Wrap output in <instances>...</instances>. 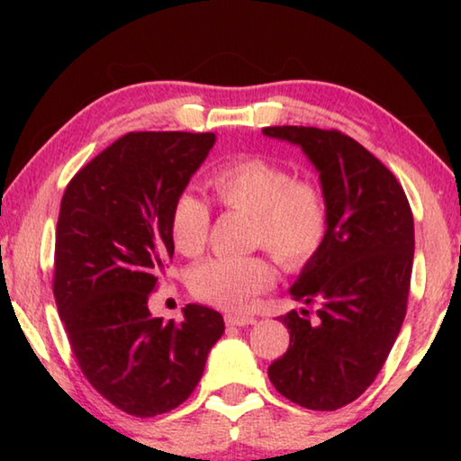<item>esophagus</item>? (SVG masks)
<instances>
[{
  "mask_svg": "<svg viewBox=\"0 0 461 461\" xmlns=\"http://www.w3.org/2000/svg\"><path fill=\"white\" fill-rule=\"evenodd\" d=\"M225 323L231 327H246V325H254L256 319L248 315H225Z\"/></svg>",
  "mask_w": 461,
  "mask_h": 461,
  "instance_id": "esophagus-1",
  "label": "esophagus"
}]
</instances>
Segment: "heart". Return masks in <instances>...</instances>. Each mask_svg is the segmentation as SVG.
<instances>
[{
    "label": "heart",
    "instance_id": "obj_1",
    "mask_svg": "<svg viewBox=\"0 0 461 461\" xmlns=\"http://www.w3.org/2000/svg\"><path fill=\"white\" fill-rule=\"evenodd\" d=\"M215 201L228 212L248 213L249 241L270 252L280 267L299 270L321 249L330 230V203L313 178L262 156H241L207 176ZM212 230V207L183 191L170 209V236L185 256H199ZM275 270L262 256H221L199 264L191 276L197 299L228 311H244L272 285Z\"/></svg>",
    "mask_w": 461,
    "mask_h": 461
}]
</instances>
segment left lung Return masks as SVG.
Wrapping results in <instances>:
<instances>
[{
    "label": "left lung",
    "instance_id": "1",
    "mask_svg": "<svg viewBox=\"0 0 461 461\" xmlns=\"http://www.w3.org/2000/svg\"><path fill=\"white\" fill-rule=\"evenodd\" d=\"M264 136L303 148L330 203V230L291 286L294 301L317 303L280 317L291 333L270 364L280 394L313 411L356 401L384 366L407 315L415 223L396 176L338 130L272 126Z\"/></svg>",
    "mask_w": 461,
    "mask_h": 461
}]
</instances>
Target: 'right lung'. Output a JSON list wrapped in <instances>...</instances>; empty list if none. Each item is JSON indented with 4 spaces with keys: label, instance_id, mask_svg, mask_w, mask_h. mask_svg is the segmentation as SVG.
<instances>
[{
    "label": "right lung",
    "instance_id": "1",
    "mask_svg": "<svg viewBox=\"0 0 461 461\" xmlns=\"http://www.w3.org/2000/svg\"><path fill=\"white\" fill-rule=\"evenodd\" d=\"M213 144L212 131H130L62 194L54 301L85 378L128 415L156 417L189 399L225 330L203 305H186L181 323L148 311L175 254L170 209Z\"/></svg>",
    "mask_w": 461,
    "mask_h": 461
}]
</instances>
